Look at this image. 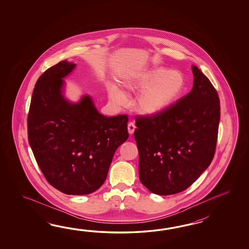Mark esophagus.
Listing matches in <instances>:
<instances>
[{"label":"esophagus","mask_w":249,"mask_h":249,"mask_svg":"<svg viewBox=\"0 0 249 249\" xmlns=\"http://www.w3.org/2000/svg\"><path fill=\"white\" fill-rule=\"evenodd\" d=\"M127 128H128V132H129V133L132 134V133L134 132V131H135V124L132 122H130L128 124Z\"/></svg>","instance_id":"1"}]
</instances>
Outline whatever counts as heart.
I'll return each mask as SVG.
<instances>
[{
    "label": "heart",
    "instance_id": "obj_1",
    "mask_svg": "<svg viewBox=\"0 0 249 249\" xmlns=\"http://www.w3.org/2000/svg\"><path fill=\"white\" fill-rule=\"evenodd\" d=\"M127 90L133 93L142 91L135 102L138 111L156 114L173 104L183 92L186 79L180 71H171L164 68H153L138 72L124 82ZM108 97L117 105H126V93L111 85Z\"/></svg>",
    "mask_w": 249,
    "mask_h": 249
}]
</instances>
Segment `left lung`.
Returning a JSON list of instances; mask_svg holds the SVG:
<instances>
[{
  "instance_id": "1",
  "label": "left lung",
  "mask_w": 249,
  "mask_h": 249,
  "mask_svg": "<svg viewBox=\"0 0 249 249\" xmlns=\"http://www.w3.org/2000/svg\"><path fill=\"white\" fill-rule=\"evenodd\" d=\"M192 90L162 111L136 117L140 180L152 193L185 191L211 164L220 122L216 90L192 66Z\"/></svg>"
}]
</instances>
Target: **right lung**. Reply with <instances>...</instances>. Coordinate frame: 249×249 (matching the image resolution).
Segmentation results:
<instances>
[{
	"instance_id": "1",
	"label": "right lung",
	"mask_w": 249,
	"mask_h": 249,
	"mask_svg": "<svg viewBox=\"0 0 249 249\" xmlns=\"http://www.w3.org/2000/svg\"><path fill=\"white\" fill-rule=\"evenodd\" d=\"M74 67L62 60L38 78L27 116V134L48 182L65 194L86 195L106 180L114 154L129 136L128 117L101 115L90 96L76 104L66 101L62 78Z\"/></svg>"
}]
</instances>
